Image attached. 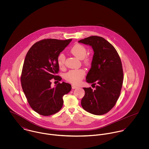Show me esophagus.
Segmentation results:
<instances>
[{"label":"esophagus","mask_w":149,"mask_h":149,"mask_svg":"<svg viewBox=\"0 0 149 149\" xmlns=\"http://www.w3.org/2000/svg\"><path fill=\"white\" fill-rule=\"evenodd\" d=\"M78 86H76V85H72V89H76V88H77Z\"/></svg>","instance_id":"esophagus-1"}]
</instances>
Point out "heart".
I'll return each mask as SVG.
<instances>
[{
  "instance_id": "obj_1",
  "label": "heart",
  "mask_w": 149,
  "mask_h": 149,
  "mask_svg": "<svg viewBox=\"0 0 149 149\" xmlns=\"http://www.w3.org/2000/svg\"><path fill=\"white\" fill-rule=\"evenodd\" d=\"M71 53L76 58L79 60H83L86 55V50L85 47L80 44H76L74 45L70 49ZM65 60V56L64 54L61 53L59 55L58 57V65L60 68H63L64 66V63ZM85 64H89V60L88 58H85L84 60ZM85 71L83 69H76L69 71L66 73L65 76V79L68 82L77 84L81 80L84 78L85 76Z\"/></svg>"
}]
</instances>
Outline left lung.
<instances>
[{"label": "left lung", "mask_w": 149, "mask_h": 149, "mask_svg": "<svg viewBox=\"0 0 149 149\" xmlns=\"http://www.w3.org/2000/svg\"><path fill=\"white\" fill-rule=\"evenodd\" d=\"M79 42L89 45L94 52L86 80L95 89L83 88L81 106L92 114L103 115L113 107L120 95L123 81L120 58L114 47L101 37L91 36Z\"/></svg>", "instance_id": "8db88e82"}]
</instances>
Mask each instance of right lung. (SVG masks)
I'll return each mask as SVG.
<instances>
[{
  "label": "right lung",
  "instance_id": "right-lung-1",
  "mask_svg": "<svg viewBox=\"0 0 149 149\" xmlns=\"http://www.w3.org/2000/svg\"><path fill=\"white\" fill-rule=\"evenodd\" d=\"M72 40L46 39L34 43L28 51L22 72L21 84L29 104L38 113L49 116L63 106V96L72 89L63 82L51 86V81H61L56 76L59 70L58 57Z\"/></svg>",
  "mask_w": 149,
  "mask_h": 149
}]
</instances>
